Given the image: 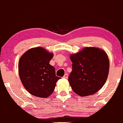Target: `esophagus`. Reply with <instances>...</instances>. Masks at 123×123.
I'll return each mask as SVG.
<instances>
[{
	"instance_id": "esophagus-1",
	"label": "esophagus",
	"mask_w": 123,
	"mask_h": 123,
	"mask_svg": "<svg viewBox=\"0 0 123 123\" xmlns=\"http://www.w3.org/2000/svg\"><path fill=\"white\" fill-rule=\"evenodd\" d=\"M68 77V74H65L63 76V78H65V79H67Z\"/></svg>"
}]
</instances>
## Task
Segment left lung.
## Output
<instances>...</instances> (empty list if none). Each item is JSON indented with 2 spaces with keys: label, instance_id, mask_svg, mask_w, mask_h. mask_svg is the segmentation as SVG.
I'll use <instances>...</instances> for the list:
<instances>
[{
  "label": "left lung",
  "instance_id": "obj_1",
  "mask_svg": "<svg viewBox=\"0 0 123 123\" xmlns=\"http://www.w3.org/2000/svg\"><path fill=\"white\" fill-rule=\"evenodd\" d=\"M70 57L72 70L68 81L74 91L86 96L99 91L109 73L110 62L106 53L99 48L86 47Z\"/></svg>",
  "mask_w": 123,
  "mask_h": 123
}]
</instances>
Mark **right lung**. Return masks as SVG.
<instances>
[{
	"instance_id": "obj_1",
	"label": "right lung",
	"mask_w": 123,
	"mask_h": 123,
	"mask_svg": "<svg viewBox=\"0 0 123 123\" xmlns=\"http://www.w3.org/2000/svg\"><path fill=\"white\" fill-rule=\"evenodd\" d=\"M53 57L42 47L31 48L22 55L19 62V73L23 85L32 95L47 98L52 93L60 78L49 64Z\"/></svg>"
}]
</instances>
